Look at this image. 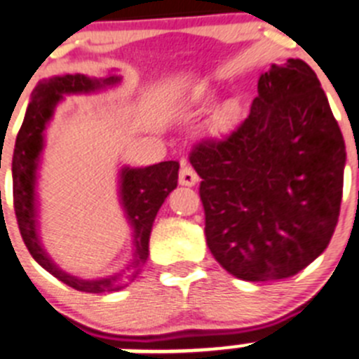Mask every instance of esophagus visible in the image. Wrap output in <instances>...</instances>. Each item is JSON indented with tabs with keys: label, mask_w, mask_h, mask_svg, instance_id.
<instances>
[{
	"label": "esophagus",
	"mask_w": 359,
	"mask_h": 359,
	"mask_svg": "<svg viewBox=\"0 0 359 359\" xmlns=\"http://www.w3.org/2000/svg\"><path fill=\"white\" fill-rule=\"evenodd\" d=\"M199 182V176H197L196 170L189 165L187 162L182 163V169H180V183L185 187H192Z\"/></svg>",
	"instance_id": "34e87169"
}]
</instances>
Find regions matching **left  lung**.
<instances>
[{"label":"left lung","mask_w":359,"mask_h":359,"mask_svg":"<svg viewBox=\"0 0 359 359\" xmlns=\"http://www.w3.org/2000/svg\"><path fill=\"white\" fill-rule=\"evenodd\" d=\"M250 114L190 149L204 234L218 264L248 282L294 276L330 245L346 144L316 72L287 60L259 77Z\"/></svg>","instance_id":"obj_1"}]
</instances>
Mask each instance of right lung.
<instances>
[{"instance_id": "obj_1", "label": "right lung", "mask_w": 359, "mask_h": 359, "mask_svg": "<svg viewBox=\"0 0 359 359\" xmlns=\"http://www.w3.org/2000/svg\"><path fill=\"white\" fill-rule=\"evenodd\" d=\"M116 81L118 77H109L104 83L111 84ZM98 86H100V81H93L81 74L53 77V79L40 83L33 93L20 130L17 134L12 158L13 210H15L17 225H19L24 245L33 255V259L50 275L77 291L86 292L114 291L118 289L114 287L118 276L97 280V282H83V280L63 273L50 262L43 248L40 247L39 236H36L35 190L33 189H35L36 160L42 151V132L46 128V123L53 116L56 104L63 98V93H83V91H93ZM177 170H180V162L176 160L155 163V165L144 167V169H128V167L123 169L121 199L135 233V261L132 262L134 269L141 268L148 259L153 220L170 190L176 189Z\"/></svg>"}]
</instances>
